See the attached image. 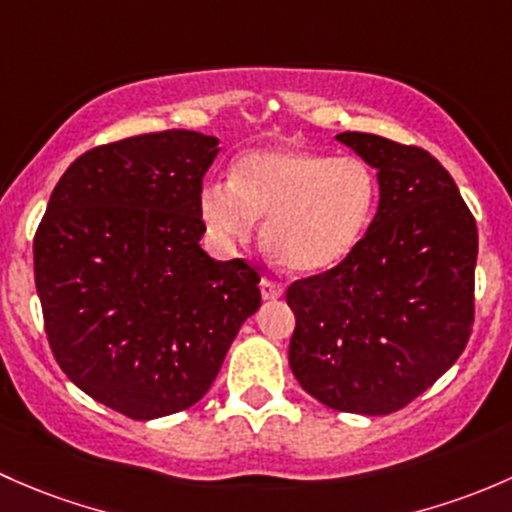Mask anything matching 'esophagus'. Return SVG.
<instances>
[{
  "label": "esophagus",
  "instance_id": "1",
  "mask_svg": "<svg viewBox=\"0 0 512 512\" xmlns=\"http://www.w3.org/2000/svg\"><path fill=\"white\" fill-rule=\"evenodd\" d=\"M261 295L266 300H276L283 295V286L278 281H271V278H263L261 281Z\"/></svg>",
  "mask_w": 512,
  "mask_h": 512
}]
</instances>
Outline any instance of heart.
Masks as SVG:
<instances>
[{
	"label": "heart",
	"mask_w": 512,
	"mask_h": 512,
	"mask_svg": "<svg viewBox=\"0 0 512 512\" xmlns=\"http://www.w3.org/2000/svg\"><path fill=\"white\" fill-rule=\"evenodd\" d=\"M379 177L362 157L273 145L241 155L229 184H209L199 209L221 239L249 241L263 219V246L281 268L315 276L340 266L365 239Z\"/></svg>",
	"instance_id": "b5f03b06"
}]
</instances>
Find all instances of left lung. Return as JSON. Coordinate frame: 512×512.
Here are the masks:
<instances>
[{
    "label": "left lung",
    "instance_id": "left-lung-1",
    "mask_svg": "<svg viewBox=\"0 0 512 512\" xmlns=\"http://www.w3.org/2000/svg\"><path fill=\"white\" fill-rule=\"evenodd\" d=\"M337 140L377 170L379 207L340 266L288 286V362L325 407L392 414L449 370L471 337L476 219L421 147L370 133Z\"/></svg>",
    "mask_w": 512,
    "mask_h": 512
}]
</instances>
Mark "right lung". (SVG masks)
Returning a JSON list of instances; mask_svg holds the SVG:
<instances>
[{"label": "right lung", "instance_id": "add662e5", "mask_svg": "<svg viewBox=\"0 0 512 512\" xmlns=\"http://www.w3.org/2000/svg\"><path fill=\"white\" fill-rule=\"evenodd\" d=\"M219 140L162 130L93 147L54 187L34 236L51 352L105 407L147 421L209 392L261 305L258 271L199 246Z\"/></svg>", "mask_w": 512, "mask_h": 512}]
</instances>
